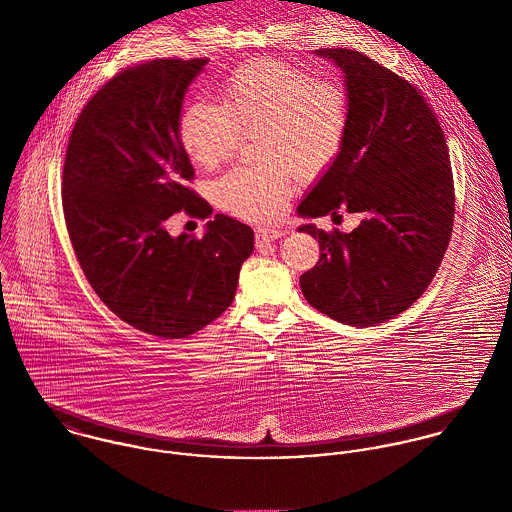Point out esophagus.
Returning <instances> with one entry per match:
<instances>
[{
    "label": "esophagus",
    "mask_w": 512,
    "mask_h": 512,
    "mask_svg": "<svg viewBox=\"0 0 512 512\" xmlns=\"http://www.w3.org/2000/svg\"><path fill=\"white\" fill-rule=\"evenodd\" d=\"M284 234H286V230L260 226V228H256V246H264V244H268V242H274V240L282 238Z\"/></svg>",
    "instance_id": "34e87169"
}]
</instances>
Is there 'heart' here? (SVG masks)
<instances>
[{"label":"heart","instance_id":"obj_1","mask_svg":"<svg viewBox=\"0 0 512 512\" xmlns=\"http://www.w3.org/2000/svg\"><path fill=\"white\" fill-rule=\"evenodd\" d=\"M222 104L195 100L179 116L177 134L187 155L203 169H217L258 136L260 165L236 167L215 187L220 209L246 220L282 217L301 179L325 173L345 146L351 104L343 84L315 78L280 59L238 67L222 82Z\"/></svg>","mask_w":512,"mask_h":512}]
</instances>
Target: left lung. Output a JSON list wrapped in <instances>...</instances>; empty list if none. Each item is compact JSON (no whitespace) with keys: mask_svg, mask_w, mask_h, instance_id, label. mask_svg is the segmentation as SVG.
Listing matches in <instances>:
<instances>
[{"mask_svg":"<svg viewBox=\"0 0 512 512\" xmlns=\"http://www.w3.org/2000/svg\"><path fill=\"white\" fill-rule=\"evenodd\" d=\"M345 73L351 120L345 146L297 213H361L353 232L299 226L319 238V262L299 278L307 303L370 327L406 311L432 284L453 228L445 136L424 96L353 49H317Z\"/></svg>","mask_w":512,"mask_h":512,"instance_id":"1","label":"left lung"}]
</instances>
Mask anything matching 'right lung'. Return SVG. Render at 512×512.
<instances>
[{"label": "right lung", "mask_w": 512, "mask_h": 512, "mask_svg": "<svg viewBox=\"0 0 512 512\" xmlns=\"http://www.w3.org/2000/svg\"><path fill=\"white\" fill-rule=\"evenodd\" d=\"M207 59H155L110 78L80 112L63 171V211L92 290L128 325L183 339L232 303L254 230L226 215L203 238L171 236L165 220L211 205L187 183L179 142L183 96Z\"/></svg>", "instance_id": "1"}]
</instances>
